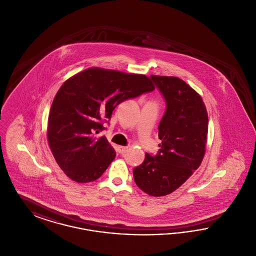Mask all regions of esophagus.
I'll list each match as a JSON object with an SVG mask.
<instances>
[{
    "mask_svg": "<svg viewBox=\"0 0 256 256\" xmlns=\"http://www.w3.org/2000/svg\"><path fill=\"white\" fill-rule=\"evenodd\" d=\"M118 152H119V154H126V152H128V146H118Z\"/></svg>",
    "mask_w": 256,
    "mask_h": 256,
    "instance_id": "1",
    "label": "esophagus"
}]
</instances>
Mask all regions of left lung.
<instances>
[{
	"instance_id": "8db88e82",
	"label": "left lung",
	"mask_w": 256,
	"mask_h": 256,
	"mask_svg": "<svg viewBox=\"0 0 256 256\" xmlns=\"http://www.w3.org/2000/svg\"><path fill=\"white\" fill-rule=\"evenodd\" d=\"M150 78L166 102L158 126L161 144L158 154H146L144 162L134 168V178L148 195L162 196L176 191L200 167L206 154L208 116L202 97L182 80Z\"/></svg>"
}]
</instances>
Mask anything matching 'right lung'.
<instances>
[{"mask_svg":"<svg viewBox=\"0 0 256 256\" xmlns=\"http://www.w3.org/2000/svg\"><path fill=\"white\" fill-rule=\"evenodd\" d=\"M154 90L145 74L89 68L68 78L50 110L47 138L56 163L78 183L98 180L116 156L104 136L114 108L124 100Z\"/></svg>","mask_w":256,"mask_h":256,"instance_id":"1","label":"right lung"}]
</instances>
